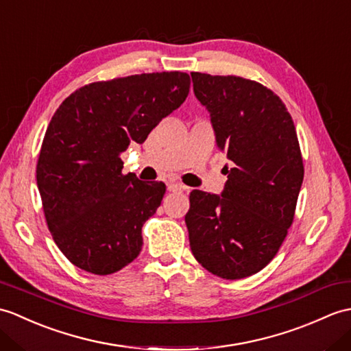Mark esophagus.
Wrapping results in <instances>:
<instances>
[{"instance_id":"1","label":"esophagus","mask_w":351,"mask_h":351,"mask_svg":"<svg viewBox=\"0 0 351 351\" xmlns=\"http://www.w3.org/2000/svg\"><path fill=\"white\" fill-rule=\"evenodd\" d=\"M167 190H169L170 193H182V191L186 190V186L182 185V184H179V182H173V184H169Z\"/></svg>"}]
</instances>
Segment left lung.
Here are the masks:
<instances>
[{"label": "left lung", "instance_id": "8db88e82", "mask_svg": "<svg viewBox=\"0 0 351 351\" xmlns=\"http://www.w3.org/2000/svg\"><path fill=\"white\" fill-rule=\"evenodd\" d=\"M232 167L221 195L193 190L185 215L195 260L217 276L241 280L271 262L287 236L304 181L295 124L271 89L239 76L191 73Z\"/></svg>", "mask_w": 351, "mask_h": 351}]
</instances>
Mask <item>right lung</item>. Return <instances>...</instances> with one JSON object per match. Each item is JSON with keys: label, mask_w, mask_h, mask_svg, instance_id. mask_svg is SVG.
<instances>
[{"label": "right lung", "mask_w": 351, "mask_h": 351, "mask_svg": "<svg viewBox=\"0 0 351 351\" xmlns=\"http://www.w3.org/2000/svg\"><path fill=\"white\" fill-rule=\"evenodd\" d=\"M190 84L181 71L103 80L76 89L53 113L37 185L52 238L75 266L109 275L138 256L166 185L122 173L121 154L185 101Z\"/></svg>", "instance_id": "obj_1"}]
</instances>
